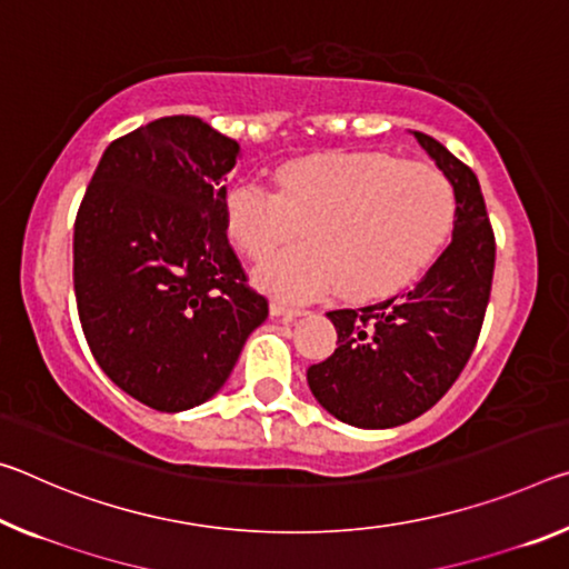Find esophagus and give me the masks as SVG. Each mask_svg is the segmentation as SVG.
Listing matches in <instances>:
<instances>
[{"label":"esophagus","instance_id":"1","mask_svg":"<svg viewBox=\"0 0 569 569\" xmlns=\"http://www.w3.org/2000/svg\"><path fill=\"white\" fill-rule=\"evenodd\" d=\"M303 309H296V306H286L281 301H273L270 303V317L276 319H283V321H296L299 317H303Z\"/></svg>","mask_w":569,"mask_h":569}]
</instances>
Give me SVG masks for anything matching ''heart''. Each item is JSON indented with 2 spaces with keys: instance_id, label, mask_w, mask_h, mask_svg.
Instances as JSON below:
<instances>
[{
  "instance_id": "1",
  "label": "heart",
  "mask_w": 569,
  "mask_h": 569,
  "mask_svg": "<svg viewBox=\"0 0 569 569\" xmlns=\"http://www.w3.org/2000/svg\"><path fill=\"white\" fill-rule=\"evenodd\" d=\"M276 192L242 179L224 197V228L278 299H309L337 286L349 301H380L426 273L456 228L453 184L428 164L385 151H329L283 161Z\"/></svg>"
}]
</instances>
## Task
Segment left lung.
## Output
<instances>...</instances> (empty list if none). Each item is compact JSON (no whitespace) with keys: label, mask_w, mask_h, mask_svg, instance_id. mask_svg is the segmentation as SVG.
Segmentation results:
<instances>
[{"label":"left lung","mask_w":569,"mask_h":569,"mask_svg":"<svg viewBox=\"0 0 569 569\" xmlns=\"http://www.w3.org/2000/svg\"><path fill=\"white\" fill-rule=\"evenodd\" d=\"M415 139L453 184V240L410 291L329 311L339 347L306 372L313 398L357 428L402 426L443 398L479 341L491 296L496 240L479 179L428 133Z\"/></svg>","instance_id":"obj_1"}]
</instances>
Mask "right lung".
Returning a JSON list of instances; mask_svg holds the SVG:
<instances>
[{"label":"right lung","mask_w":569,"mask_h":569,"mask_svg":"<svg viewBox=\"0 0 569 569\" xmlns=\"http://www.w3.org/2000/svg\"><path fill=\"white\" fill-rule=\"evenodd\" d=\"M238 154L197 116H164L111 141L80 202V327L108 380L151 410L210 400L268 319L224 232Z\"/></svg>","instance_id":"add662e5"}]
</instances>
